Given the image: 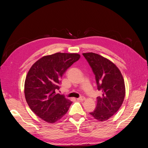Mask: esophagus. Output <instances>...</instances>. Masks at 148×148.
I'll list each match as a JSON object with an SVG mask.
<instances>
[{"instance_id": "esophagus-1", "label": "esophagus", "mask_w": 148, "mask_h": 148, "mask_svg": "<svg viewBox=\"0 0 148 148\" xmlns=\"http://www.w3.org/2000/svg\"><path fill=\"white\" fill-rule=\"evenodd\" d=\"M77 99V100H79V101H84L85 99V98L84 97H81L80 98H78Z\"/></svg>"}]
</instances>
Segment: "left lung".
I'll use <instances>...</instances> for the list:
<instances>
[{"label":"left lung","instance_id":"left-lung-1","mask_svg":"<svg viewBox=\"0 0 148 148\" xmlns=\"http://www.w3.org/2000/svg\"><path fill=\"white\" fill-rule=\"evenodd\" d=\"M95 75L97 89L102 95L98 97L95 109L90 113L99 121H105L120 108L125 95V82L119 68L112 62L94 53H85Z\"/></svg>","mask_w":148,"mask_h":148}]
</instances>
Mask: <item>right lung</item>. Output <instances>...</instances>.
<instances>
[{"label": "right lung", "instance_id": "1", "mask_svg": "<svg viewBox=\"0 0 148 148\" xmlns=\"http://www.w3.org/2000/svg\"><path fill=\"white\" fill-rule=\"evenodd\" d=\"M77 53H56L45 56L31 66L25 83V95L27 104L39 118L54 123L67 113L72 101L56 94L62 75L78 60Z\"/></svg>", "mask_w": 148, "mask_h": 148}]
</instances>
